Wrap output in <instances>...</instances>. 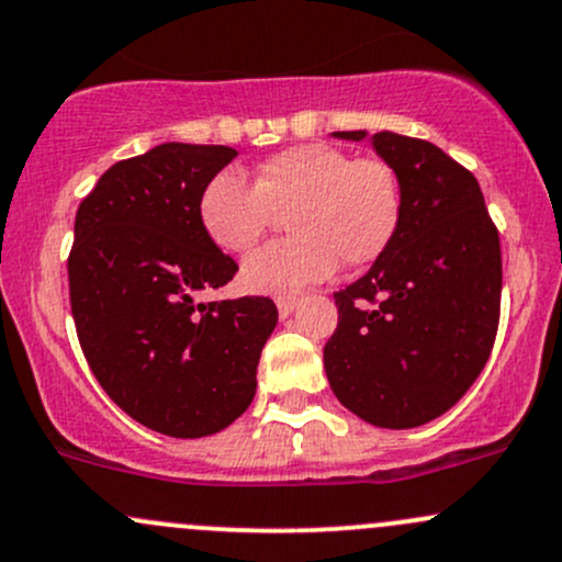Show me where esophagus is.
Listing matches in <instances>:
<instances>
[{"label":"esophagus","mask_w":562,"mask_h":562,"mask_svg":"<svg viewBox=\"0 0 562 562\" xmlns=\"http://www.w3.org/2000/svg\"><path fill=\"white\" fill-rule=\"evenodd\" d=\"M299 299L296 296H280L277 299V312H280V317H291L293 310H296Z\"/></svg>","instance_id":"esophagus-1"}]
</instances>
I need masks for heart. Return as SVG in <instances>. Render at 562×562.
Returning a JSON list of instances; mask_svg holds the SVG:
<instances>
[{
	"instance_id": "heart-1",
	"label": "heart",
	"mask_w": 562,
	"mask_h": 562,
	"mask_svg": "<svg viewBox=\"0 0 562 562\" xmlns=\"http://www.w3.org/2000/svg\"><path fill=\"white\" fill-rule=\"evenodd\" d=\"M271 212H288L293 236L252 252L241 263V288L258 296H296L328 280L339 261L369 266L385 256L404 221V188L382 158L304 142L258 164L252 186L223 169L196 204L199 226L223 252L250 250Z\"/></svg>"
}]
</instances>
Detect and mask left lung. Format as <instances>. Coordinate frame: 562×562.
Masks as SVG:
<instances>
[{
  "label": "left lung",
  "mask_w": 562,
  "mask_h": 562,
  "mask_svg": "<svg viewBox=\"0 0 562 562\" xmlns=\"http://www.w3.org/2000/svg\"><path fill=\"white\" fill-rule=\"evenodd\" d=\"M369 139L404 188L393 245L336 293L339 326L323 350L336 398L380 428H417L452 409L493 350L501 241L480 182L441 147L395 132Z\"/></svg>",
  "instance_id": "obj_1"
}]
</instances>
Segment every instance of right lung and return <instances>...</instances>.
I'll return each instance as SVG.
<instances>
[{"instance_id":"obj_1","label":"right lung","mask_w":562,"mask_h":562,"mask_svg":"<svg viewBox=\"0 0 562 562\" xmlns=\"http://www.w3.org/2000/svg\"><path fill=\"white\" fill-rule=\"evenodd\" d=\"M234 156L164 142L110 167L75 217L69 299L88 366L128 417L175 439L217 434L252 404L277 326L271 299L196 301L239 269L196 215Z\"/></svg>"}]
</instances>
